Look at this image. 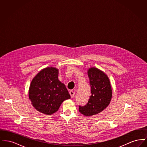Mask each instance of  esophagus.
<instances>
[{
  "label": "esophagus",
  "instance_id": "obj_1",
  "mask_svg": "<svg viewBox=\"0 0 147 147\" xmlns=\"http://www.w3.org/2000/svg\"><path fill=\"white\" fill-rule=\"evenodd\" d=\"M69 94H70L71 98H74V95H75V92L74 91H73V90H70V91H69Z\"/></svg>",
  "mask_w": 147,
  "mask_h": 147
}]
</instances>
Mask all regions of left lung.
I'll list each match as a JSON object with an SVG mask.
<instances>
[{"instance_id": "left-lung-1", "label": "left lung", "mask_w": 147, "mask_h": 147, "mask_svg": "<svg viewBox=\"0 0 147 147\" xmlns=\"http://www.w3.org/2000/svg\"><path fill=\"white\" fill-rule=\"evenodd\" d=\"M90 86V94L87 104L79 106V112L86 116L96 115L109 105L112 97V89L109 78L96 68L88 71Z\"/></svg>"}]
</instances>
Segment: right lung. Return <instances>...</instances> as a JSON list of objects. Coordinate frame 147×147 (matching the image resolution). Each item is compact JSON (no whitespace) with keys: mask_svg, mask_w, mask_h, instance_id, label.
<instances>
[{"mask_svg":"<svg viewBox=\"0 0 147 147\" xmlns=\"http://www.w3.org/2000/svg\"><path fill=\"white\" fill-rule=\"evenodd\" d=\"M58 70L48 67L40 71L32 80L28 95L32 104L39 112L52 115L58 111L70 95L64 84L58 80Z\"/></svg>","mask_w":147,"mask_h":147,"instance_id":"1","label":"right lung"}]
</instances>
